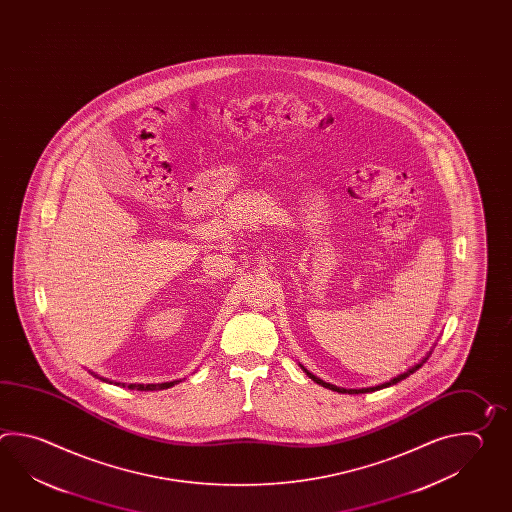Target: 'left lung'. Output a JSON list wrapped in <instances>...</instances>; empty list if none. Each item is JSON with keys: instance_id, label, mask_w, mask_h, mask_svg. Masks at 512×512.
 Segmentation results:
<instances>
[{"instance_id": "8db88e82", "label": "left lung", "mask_w": 512, "mask_h": 512, "mask_svg": "<svg viewBox=\"0 0 512 512\" xmlns=\"http://www.w3.org/2000/svg\"><path fill=\"white\" fill-rule=\"evenodd\" d=\"M430 354H432V350L428 352L419 363H416L414 366H410L408 368L407 372H403V374H399V376L394 377V379H390V381H385V383H381V385L376 386H366V388H343V386H335L332 385V383H326V381H323V379H319L317 376H313L312 372L310 370H306L303 365L301 368H303V372H306V376L310 377L312 381H315L317 385L324 386V388H330V390H334V392H339V394H366V392H376V390H381V388H386V386H392L396 385V383H399V381H403V379H407L410 374H414L416 370H419L421 366H423V363H427L428 357H430Z\"/></svg>"}]
</instances>
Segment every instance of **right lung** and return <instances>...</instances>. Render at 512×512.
Masks as SVG:
<instances>
[{"label":"right lung","instance_id":"obj_1","mask_svg":"<svg viewBox=\"0 0 512 512\" xmlns=\"http://www.w3.org/2000/svg\"><path fill=\"white\" fill-rule=\"evenodd\" d=\"M91 374H93V372H91ZM93 376L98 377V379H102V381H105V383H115V385L127 386L129 390H142V392H151V390H164V388L177 385V383L182 381V379H177V381H169V383H147V385H144V383H131V385H127V383H116V381H109V379L96 376V374H93Z\"/></svg>","mask_w":512,"mask_h":512}]
</instances>
